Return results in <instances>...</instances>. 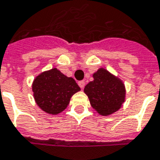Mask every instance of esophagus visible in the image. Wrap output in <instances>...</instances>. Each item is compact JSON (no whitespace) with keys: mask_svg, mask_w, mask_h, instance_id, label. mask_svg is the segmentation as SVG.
<instances>
[{"mask_svg":"<svg viewBox=\"0 0 160 160\" xmlns=\"http://www.w3.org/2000/svg\"><path fill=\"white\" fill-rule=\"evenodd\" d=\"M79 86L80 87V89H83L84 88V86H85V82L83 81V80H80V81H79Z\"/></svg>","mask_w":160,"mask_h":160,"instance_id":"obj_1","label":"esophagus"}]
</instances>
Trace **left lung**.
<instances>
[{
    "instance_id": "obj_1",
    "label": "left lung",
    "mask_w": 160,
    "mask_h": 160,
    "mask_svg": "<svg viewBox=\"0 0 160 160\" xmlns=\"http://www.w3.org/2000/svg\"><path fill=\"white\" fill-rule=\"evenodd\" d=\"M84 92L92 107L103 116L117 112L125 100L123 81L102 68L93 74V80L85 86Z\"/></svg>"
}]
</instances>
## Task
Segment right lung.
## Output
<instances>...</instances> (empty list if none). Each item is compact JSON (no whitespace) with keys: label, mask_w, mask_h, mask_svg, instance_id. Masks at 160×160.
<instances>
[{"label":"right lung","mask_w":160,"mask_h":160,"mask_svg":"<svg viewBox=\"0 0 160 160\" xmlns=\"http://www.w3.org/2000/svg\"><path fill=\"white\" fill-rule=\"evenodd\" d=\"M32 90L41 110L49 114H58L68 107L70 98L80 88L74 79L54 68L37 76L33 81Z\"/></svg>","instance_id":"add662e5"}]
</instances>
